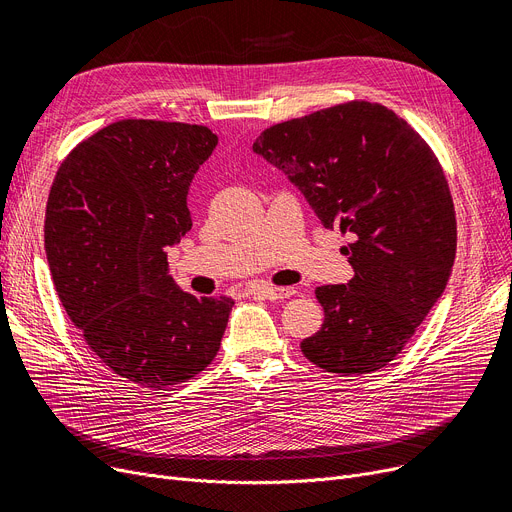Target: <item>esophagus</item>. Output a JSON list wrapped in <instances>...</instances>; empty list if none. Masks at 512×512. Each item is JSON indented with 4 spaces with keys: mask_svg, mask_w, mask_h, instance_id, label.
I'll list each match as a JSON object with an SVG mask.
<instances>
[{
    "mask_svg": "<svg viewBox=\"0 0 512 512\" xmlns=\"http://www.w3.org/2000/svg\"><path fill=\"white\" fill-rule=\"evenodd\" d=\"M297 292L294 290L292 286H282V288H278V286H259V288H255L253 290V294H261L263 299H270V301H282V299H288V297H292V294Z\"/></svg>",
    "mask_w": 512,
    "mask_h": 512,
    "instance_id": "1",
    "label": "esophagus"
}]
</instances>
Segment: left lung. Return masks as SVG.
<instances>
[{
    "mask_svg": "<svg viewBox=\"0 0 512 512\" xmlns=\"http://www.w3.org/2000/svg\"><path fill=\"white\" fill-rule=\"evenodd\" d=\"M253 153L299 188L324 228L355 236L346 249L355 278L315 290L326 319L301 342L303 355L342 375L386 367L452 274L456 218L436 155L369 101L267 128Z\"/></svg>",
    "mask_w": 512,
    "mask_h": 512,
    "instance_id": "8db88e82",
    "label": "left lung"
}]
</instances>
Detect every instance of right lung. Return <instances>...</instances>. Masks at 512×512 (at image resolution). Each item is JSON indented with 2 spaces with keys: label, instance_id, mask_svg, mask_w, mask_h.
<instances>
[{
  "label": "right lung",
  "instance_id": "add662e5",
  "mask_svg": "<svg viewBox=\"0 0 512 512\" xmlns=\"http://www.w3.org/2000/svg\"><path fill=\"white\" fill-rule=\"evenodd\" d=\"M215 145L197 124L114 122L51 186L45 253L60 301L91 351L143 388L195 378L228 326L234 301L180 290L166 253L193 228L188 191Z\"/></svg>",
  "mask_w": 512,
  "mask_h": 512
}]
</instances>
